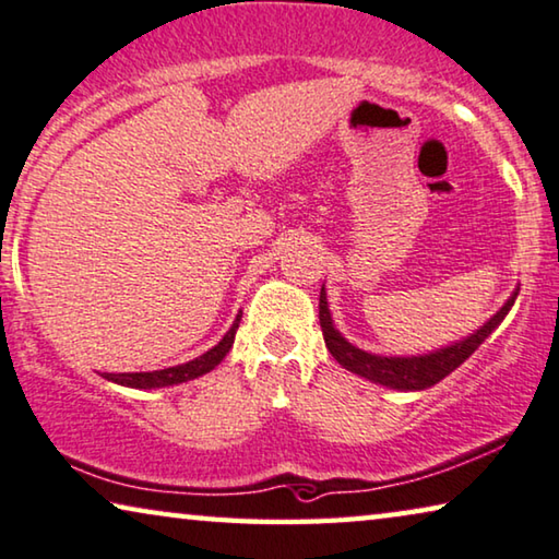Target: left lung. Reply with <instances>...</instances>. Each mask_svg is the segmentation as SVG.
<instances>
[{
	"label": "left lung",
	"instance_id": "obj_1",
	"mask_svg": "<svg viewBox=\"0 0 559 559\" xmlns=\"http://www.w3.org/2000/svg\"><path fill=\"white\" fill-rule=\"evenodd\" d=\"M518 294L520 288H514L512 296L507 298V304L499 308L492 319H489L485 326H479L477 331L469 333V336H464L462 341H454V344L449 346H441L437 352L416 354V356H381V354H371V352H364L359 346H354L352 341L344 338V333L333 326L326 288H321V296H319V321H321L326 348L331 352L333 359L344 366L346 371L359 373V377L386 389L424 391L439 384L441 379L449 377L454 369H460V366L469 359L474 352H477L481 341H485L489 333L504 321V316L510 313Z\"/></svg>",
	"mask_w": 559,
	"mask_h": 559
}]
</instances>
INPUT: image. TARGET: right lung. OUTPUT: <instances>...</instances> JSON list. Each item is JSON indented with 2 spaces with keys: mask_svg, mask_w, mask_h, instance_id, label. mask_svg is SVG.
<instances>
[{
  "mask_svg": "<svg viewBox=\"0 0 559 559\" xmlns=\"http://www.w3.org/2000/svg\"><path fill=\"white\" fill-rule=\"evenodd\" d=\"M240 316H243V313L236 316L233 326L226 331V336H223L218 344H215L213 348H207L203 356H198V359H193V361L168 366V369H160V371L105 373V379L115 381V384H120V386H130V389H163V386H175V384H182V381H193L198 377H203V373L213 371L215 366L226 359V354L230 352L233 341H236Z\"/></svg>",
  "mask_w": 559,
  "mask_h": 559,
  "instance_id": "1",
  "label": "right lung"
}]
</instances>
